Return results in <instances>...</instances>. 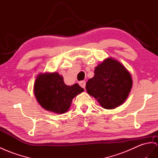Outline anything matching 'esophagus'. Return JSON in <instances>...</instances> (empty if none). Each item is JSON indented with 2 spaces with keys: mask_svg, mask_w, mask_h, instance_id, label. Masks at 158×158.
<instances>
[{
  "mask_svg": "<svg viewBox=\"0 0 158 158\" xmlns=\"http://www.w3.org/2000/svg\"><path fill=\"white\" fill-rule=\"evenodd\" d=\"M79 85H80L81 87H83V89H85V88L86 82L85 81H79Z\"/></svg>",
  "mask_w": 158,
  "mask_h": 158,
  "instance_id": "obj_1",
  "label": "esophagus"
}]
</instances>
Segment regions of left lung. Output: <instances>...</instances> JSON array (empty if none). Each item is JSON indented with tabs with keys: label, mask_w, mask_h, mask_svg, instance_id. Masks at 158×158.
I'll use <instances>...</instances> for the list:
<instances>
[{
	"label": "left lung",
	"mask_w": 158,
	"mask_h": 158,
	"mask_svg": "<svg viewBox=\"0 0 158 158\" xmlns=\"http://www.w3.org/2000/svg\"><path fill=\"white\" fill-rule=\"evenodd\" d=\"M131 86V77L126 69L108 58L95 67L94 77L88 80L85 88L103 108L111 110L123 103Z\"/></svg>",
	"instance_id": "left-lung-1"
}]
</instances>
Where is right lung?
I'll return each instance as SVG.
<instances>
[{
    "mask_svg": "<svg viewBox=\"0 0 158 158\" xmlns=\"http://www.w3.org/2000/svg\"><path fill=\"white\" fill-rule=\"evenodd\" d=\"M83 91L77 83L67 85L57 73L39 75L34 86L35 95L40 106L56 114L67 112L73 99Z\"/></svg>",
    "mask_w": 158,
    "mask_h": 158,
    "instance_id": "1",
    "label": "right lung"
}]
</instances>
